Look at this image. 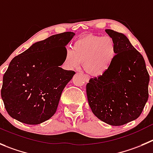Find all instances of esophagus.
Returning a JSON list of instances; mask_svg holds the SVG:
<instances>
[{
    "label": "esophagus",
    "mask_w": 153,
    "mask_h": 153,
    "mask_svg": "<svg viewBox=\"0 0 153 153\" xmlns=\"http://www.w3.org/2000/svg\"><path fill=\"white\" fill-rule=\"evenodd\" d=\"M83 76H84V79H85V82H88V81H89V76H87V75H84Z\"/></svg>",
    "instance_id": "obj_1"
}]
</instances>
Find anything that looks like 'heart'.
I'll return each instance as SVG.
<instances>
[{
    "label": "heart",
    "instance_id": "obj_1",
    "mask_svg": "<svg viewBox=\"0 0 153 153\" xmlns=\"http://www.w3.org/2000/svg\"><path fill=\"white\" fill-rule=\"evenodd\" d=\"M116 53V42L111 37L87 34L76 40L73 49H66L64 65L68 69H76L82 62L88 74L98 76L110 69Z\"/></svg>",
    "mask_w": 153,
    "mask_h": 153
}]
</instances>
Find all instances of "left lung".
Instances as JSON below:
<instances>
[{"label": "left lung", "instance_id": "left-lung-1", "mask_svg": "<svg viewBox=\"0 0 153 153\" xmlns=\"http://www.w3.org/2000/svg\"><path fill=\"white\" fill-rule=\"evenodd\" d=\"M115 40L116 56L110 69L89 79L88 104L101 121L119 126L137 119L149 97V75L140 53L123 34L107 29Z\"/></svg>", "mask_w": 153, "mask_h": 153}]
</instances>
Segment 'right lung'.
<instances>
[{
  "label": "right lung",
  "instance_id": "right-lung-1",
  "mask_svg": "<svg viewBox=\"0 0 153 153\" xmlns=\"http://www.w3.org/2000/svg\"><path fill=\"white\" fill-rule=\"evenodd\" d=\"M74 34L64 32L52 35L13 59L3 77L1 91L11 117L27 125H37L56 113L62 91L75 74L59 67L64 63L65 46Z\"/></svg>",
  "mask_w": 153,
  "mask_h": 153
}]
</instances>
